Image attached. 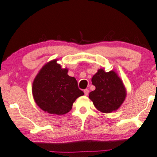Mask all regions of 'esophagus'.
<instances>
[{"label":"esophagus","mask_w":157,"mask_h":157,"mask_svg":"<svg viewBox=\"0 0 157 157\" xmlns=\"http://www.w3.org/2000/svg\"><path fill=\"white\" fill-rule=\"evenodd\" d=\"M89 89H84V95L85 96H88V94H89Z\"/></svg>","instance_id":"1"}]
</instances>
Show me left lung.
Segmentation results:
<instances>
[{
  "label": "left lung",
  "mask_w": 157,
  "mask_h": 157,
  "mask_svg": "<svg viewBox=\"0 0 157 157\" xmlns=\"http://www.w3.org/2000/svg\"><path fill=\"white\" fill-rule=\"evenodd\" d=\"M96 86L89 93V98L97 110L103 113H110L120 108L126 96V89L121 79L115 71L105 72L100 68L91 78Z\"/></svg>",
  "instance_id": "obj_1"
}]
</instances>
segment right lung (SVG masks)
<instances>
[{
    "instance_id": "1",
    "label": "right lung",
    "mask_w": 157,
    "mask_h": 157,
    "mask_svg": "<svg viewBox=\"0 0 157 157\" xmlns=\"http://www.w3.org/2000/svg\"><path fill=\"white\" fill-rule=\"evenodd\" d=\"M57 61L47 62L40 70L33 82L32 94L41 110L61 115L71 111L74 102L84 92L78 88L76 79L68 75V69L62 68Z\"/></svg>"
}]
</instances>
